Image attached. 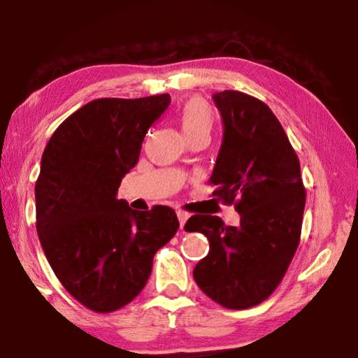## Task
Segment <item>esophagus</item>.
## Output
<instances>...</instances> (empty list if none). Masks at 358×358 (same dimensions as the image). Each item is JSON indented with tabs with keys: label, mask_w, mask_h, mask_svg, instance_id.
<instances>
[{
	"label": "esophagus",
	"mask_w": 358,
	"mask_h": 358,
	"mask_svg": "<svg viewBox=\"0 0 358 358\" xmlns=\"http://www.w3.org/2000/svg\"><path fill=\"white\" fill-rule=\"evenodd\" d=\"M178 218H179L180 228H184V224H185V222H187V218H189V213L184 212V210H179V212H178Z\"/></svg>",
	"instance_id": "esophagus-1"
}]
</instances>
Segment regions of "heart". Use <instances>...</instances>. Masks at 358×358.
<instances>
[{"mask_svg": "<svg viewBox=\"0 0 358 358\" xmlns=\"http://www.w3.org/2000/svg\"><path fill=\"white\" fill-rule=\"evenodd\" d=\"M180 130L185 138L195 134H208L215 124L213 110L200 97H192L180 107L178 115Z\"/></svg>", "mask_w": 358, "mask_h": 358, "instance_id": "obj_1", "label": "heart"}]
</instances>
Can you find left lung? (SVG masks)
<instances>
[{
	"instance_id": "8db88e82",
	"label": "left lung",
	"mask_w": 358,
	"mask_h": 358,
	"mask_svg": "<svg viewBox=\"0 0 358 358\" xmlns=\"http://www.w3.org/2000/svg\"><path fill=\"white\" fill-rule=\"evenodd\" d=\"M223 141L212 178L213 195L234 203L238 227L194 215L184 229L207 236L210 251L194 268L205 295L229 310H246L272 295L300 243L306 192L300 161L267 104L239 91L213 94Z\"/></svg>"
}]
</instances>
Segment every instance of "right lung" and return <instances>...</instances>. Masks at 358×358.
Instances as JSON below:
<instances>
[{
  "instance_id": "1",
  "label": "right lung",
  "mask_w": 358,
  "mask_h": 358,
  "mask_svg": "<svg viewBox=\"0 0 358 358\" xmlns=\"http://www.w3.org/2000/svg\"><path fill=\"white\" fill-rule=\"evenodd\" d=\"M169 102V94L91 101L43 150L36 182L38 239L66 292L96 313L120 310L143 290L156 251L179 228L173 208L135 212L117 199L146 131Z\"/></svg>"
}]
</instances>
